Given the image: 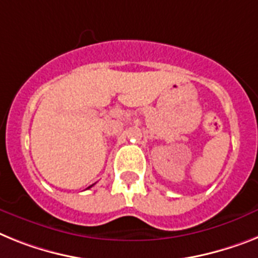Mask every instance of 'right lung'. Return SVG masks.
<instances>
[{"instance_id": "right-lung-1", "label": "right lung", "mask_w": 258, "mask_h": 258, "mask_svg": "<svg viewBox=\"0 0 258 258\" xmlns=\"http://www.w3.org/2000/svg\"><path fill=\"white\" fill-rule=\"evenodd\" d=\"M89 187H90V186H89Z\"/></svg>"}]
</instances>
